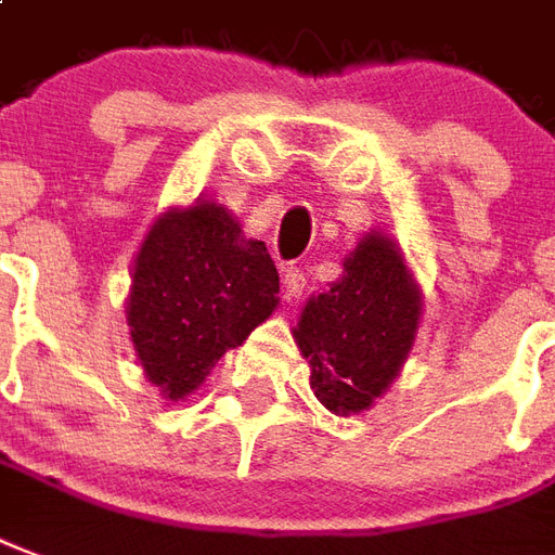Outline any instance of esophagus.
<instances>
[{"label":"esophagus","mask_w":555,"mask_h":555,"mask_svg":"<svg viewBox=\"0 0 555 555\" xmlns=\"http://www.w3.org/2000/svg\"><path fill=\"white\" fill-rule=\"evenodd\" d=\"M304 286H307V278L301 269H283V298L286 301H295L304 293Z\"/></svg>","instance_id":"obj_1"}]
</instances>
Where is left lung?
<instances>
[{
    "instance_id": "8db88e82",
    "label": "left lung",
    "mask_w": 555,
    "mask_h": 555,
    "mask_svg": "<svg viewBox=\"0 0 555 555\" xmlns=\"http://www.w3.org/2000/svg\"><path fill=\"white\" fill-rule=\"evenodd\" d=\"M418 281L401 245L383 231L362 233L339 281L310 295L293 331L310 362V389L336 415L372 410L401 377L421 324Z\"/></svg>"
}]
</instances>
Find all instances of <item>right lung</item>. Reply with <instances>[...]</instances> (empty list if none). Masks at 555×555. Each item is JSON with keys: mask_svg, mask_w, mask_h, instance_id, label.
<instances>
[{"mask_svg": "<svg viewBox=\"0 0 555 555\" xmlns=\"http://www.w3.org/2000/svg\"><path fill=\"white\" fill-rule=\"evenodd\" d=\"M281 281L260 240L219 202L169 207L131 266L125 322L164 401L193 395L224 353L274 310Z\"/></svg>", "mask_w": 555, "mask_h": 555, "instance_id": "1", "label": "right lung"}]
</instances>
